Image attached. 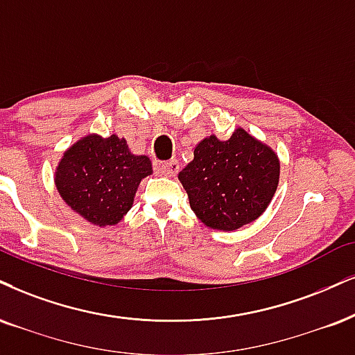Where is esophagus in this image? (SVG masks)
Returning a JSON list of instances; mask_svg holds the SVG:
<instances>
[{"label":"esophagus","instance_id":"obj_1","mask_svg":"<svg viewBox=\"0 0 355 355\" xmlns=\"http://www.w3.org/2000/svg\"><path fill=\"white\" fill-rule=\"evenodd\" d=\"M179 168H181V164H179V161H176V159H171V161H168V163L157 164V171L166 174V176H169V178L176 176V174L179 173Z\"/></svg>","mask_w":355,"mask_h":355}]
</instances>
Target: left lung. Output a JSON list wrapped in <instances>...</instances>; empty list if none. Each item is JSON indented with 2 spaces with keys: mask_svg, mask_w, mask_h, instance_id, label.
I'll return each mask as SVG.
<instances>
[{
  "mask_svg": "<svg viewBox=\"0 0 355 355\" xmlns=\"http://www.w3.org/2000/svg\"><path fill=\"white\" fill-rule=\"evenodd\" d=\"M178 178L199 220L230 232L268 207L278 187L279 161L271 148L237 128L227 141L214 135L204 138Z\"/></svg>",
  "mask_w": 355,
  "mask_h": 355,
  "instance_id": "8db88e82",
  "label": "left lung"
}]
</instances>
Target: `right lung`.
<instances>
[{
    "instance_id": "right-lung-1",
    "label": "right lung",
    "mask_w": 355,
    "mask_h": 355,
    "mask_svg": "<svg viewBox=\"0 0 355 355\" xmlns=\"http://www.w3.org/2000/svg\"><path fill=\"white\" fill-rule=\"evenodd\" d=\"M151 173L150 157L133 155L125 138L89 135L64 153L55 187L65 204L90 224L115 225L133 205L141 179Z\"/></svg>"
}]
</instances>
